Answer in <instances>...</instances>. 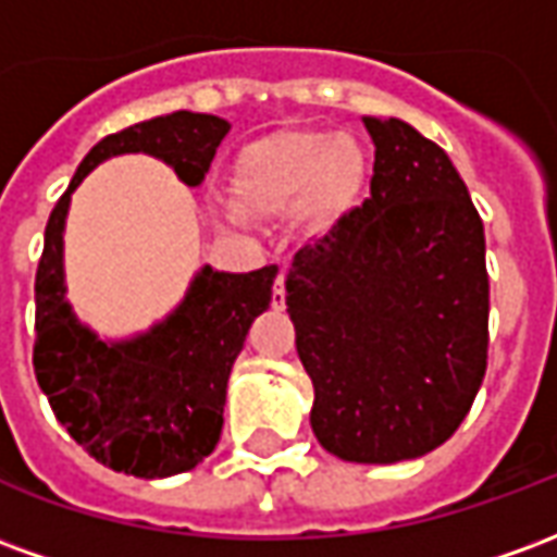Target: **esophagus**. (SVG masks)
I'll use <instances>...</instances> for the list:
<instances>
[{
	"instance_id": "obj_1",
	"label": "esophagus",
	"mask_w": 557,
	"mask_h": 557,
	"mask_svg": "<svg viewBox=\"0 0 557 557\" xmlns=\"http://www.w3.org/2000/svg\"><path fill=\"white\" fill-rule=\"evenodd\" d=\"M271 304H274V310H283V307H286V280H283V274H280V277L274 280Z\"/></svg>"
}]
</instances>
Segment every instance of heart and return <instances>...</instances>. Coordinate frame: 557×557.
I'll list each match as a JSON object with an SVG mask.
<instances>
[{
  "label": "heart",
  "mask_w": 557,
  "mask_h": 557,
  "mask_svg": "<svg viewBox=\"0 0 557 557\" xmlns=\"http://www.w3.org/2000/svg\"><path fill=\"white\" fill-rule=\"evenodd\" d=\"M370 158L358 139L325 127H286L253 139L232 163L230 218L289 214L301 232H327L361 202Z\"/></svg>",
  "instance_id": "obj_1"
}]
</instances>
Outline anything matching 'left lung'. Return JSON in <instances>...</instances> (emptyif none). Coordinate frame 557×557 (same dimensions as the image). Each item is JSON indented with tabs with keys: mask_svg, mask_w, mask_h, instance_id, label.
<instances>
[{
	"mask_svg": "<svg viewBox=\"0 0 557 557\" xmlns=\"http://www.w3.org/2000/svg\"><path fill=\"white\" fill-rule=\"evenodd\" d=\"M370 199L286 274L295 346L313 382L310 423L346 462H403L456 432L490 349L483 220L432 139L363 115Z\"/></svg>",
	"mask_w": 557,
	"mask_h": 557,
	"instance_id": "obj_1",
	"label": "left lung"
}]
</instances>
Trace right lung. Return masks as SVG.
Listing matches in <instances>:
<instances>
[{
	"label": "right lung",
	"mask_w": 557,
	"mask_h": 557,
	"mask_svg": "<svg viewBox=\"0 0 557 557\" xmlns=\"http://www.w3.org/2000/svg\"><path fill=\"white\" fill-rule=\"evenodd\" d=\"M226 134V119L178 110L103 137L83 158L44 230L35 274V379L67 435L98 462L134 478L182 474L214 450L232 363L253 319L271 304L277 265L250 274L206 265L163 322L134 339L107 343L65 301L67 206L98 163L134 151L170 163L196 187Z\"/></svg>",
	"instance_id": "add662e5"
}]
</instances>
